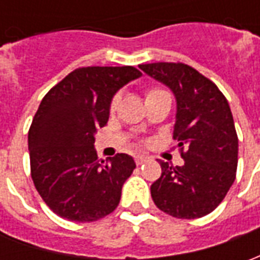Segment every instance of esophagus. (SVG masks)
Returning <instances> with one entry per match:
<instances>
[{"label": "esophagus", "instance_id": "34e87169", "mask_svg": "<svg viewBox=\"0 0 260 260\" xmlns=\"http://www.w3.org/2000/svg\"><path fill=\"white\" fill-rule=\"evenodd\" d=\"M146 160H147V157H145V156H136V157H135L136 166H141V164L145 163Z\"/></svg>", "mask_w": 260, "mask_h": 260}]
</instances>
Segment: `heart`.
<instances>
[{"label": "heart", "instance_id": "b5f03b06", "mask_svg": "<svg viewBox=\"0 0 260 260\" xmlns=\"http://www.w3.org/2000/svg\"><path fill=\"white\" fill-rule=\"evenodd\" d=\"M161 90L160 87H149L146 90V99H150V97L156 96V94H158V93H161ZM119 103V96L118 94H115V96H113V99H111V102H110V110L111 111H115V108H117V106H118Z\"/></svg>", "mask_w": 260, "mask_h": 260}]
</instances>
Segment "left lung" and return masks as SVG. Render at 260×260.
Segmentation results:
<instances>
[{"label": "left lung", "instance_id": "1", "mask_svg": "<svg viewBox=\"0 0 260 260\" xmlns=\"http://www.w3.org/2000/svg\"><path fill=\"white\" fill-rule=\"evenodd\" d=\"M139 68L163 82L177 99L173 138L185 163L158 161L161 175L150 186L154 205L177 218L212 213L233 185L238 136L229 102L212 80L182 62H153Z\"/></svg>", "mask_w": 260, "mask_h": 260}]
</instances>
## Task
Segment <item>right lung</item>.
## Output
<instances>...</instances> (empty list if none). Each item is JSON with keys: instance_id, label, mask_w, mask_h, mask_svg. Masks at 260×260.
Instances as JSON below:
<instances>
[{"instance_id": "right-lung-1", "label": "right lung", "mask_w": 260, "mask_h": 260, "mask_svg": "<svg viewBox=\"0 0 260 260\" xmlns=\"http://www.w3.org/2000/svg\"><path fill=\"white\" fill-rule=\"evenodd\" d=\"M141 75L135 67H82L43 97L27 135L30 174L59 217L90 223L118 206L136 164L124 153L100 160L94 134L107 124L115 91Z\"/></svg>"}]
</instances>
